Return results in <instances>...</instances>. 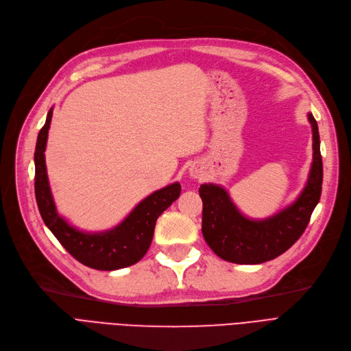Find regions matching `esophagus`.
<instances>
[{
	"mask_svg": "<svg viewBox=\"0 0 351 351\" xmlns=\"http://www.w3.org/2000/svg\"><path fill=\"white\" fill-rule=\"evenodd\" d=\"M191 177H194V178H199V173H197V171H194V170H191Z\"/></svg>",
	"mask_w": 351,
	"mask_h": 351,
	"instance_id": "34e87169",
	"label": "esophagus"
}]
</instances>
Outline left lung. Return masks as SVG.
<instances>
[{"label":"left lung","mask_w":351,"mask_h":351,"mask_svg":"<svg viewBox=\"0 0 351 351\" xmlns=\"http://www.w3.org/2000/svg\"><path fill=\"white\" fill-rule=\"evenodd\" d=\"M313 128V164L308 181L298 199L276 215L254 220L243 216L229 193L216 184H202V232L215 254L228 262L256 265L282 255L304 233L321 197L322 160L318 125L308 114Z\"/></svg>","instance_id":"8db88e82"}]
</instances>
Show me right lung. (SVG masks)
<instances>
[{
  "label": "right lung",
  "instance_id": "1",
  "mask_svg": "<svg viewBox=\"0 0 351 351\" xmlns=\"http://www.w3.org/2000/svg\"><path fill=\"white\" fill-rule=\"evenodd\" d=\"M51 115L53 108L38 132L34 151V191L41 219L69 254L89 268L115 271L141 261L152 242L157 219L178 199L180 183H173L149 194L114 229L97 233L77 230L58 213L49 186L45 151Z\"/></svg>",
  "mask_w": 351,
  "mask_h": 351
}]
</instances>
